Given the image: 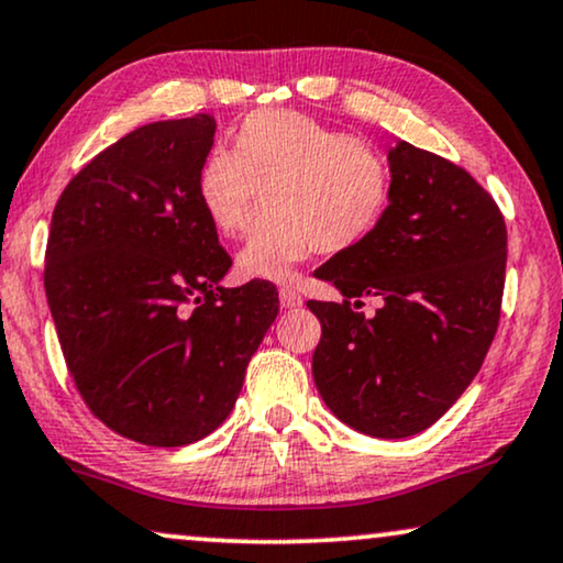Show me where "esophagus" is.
I'll list each match as a JSON object with an SVG mask.
<instances>
[{
	"label": "esophagus",
	"instance_id": "1",
	"mask_svg": "<svg viewBox=\"0 0 563 563\" xmlns=\"http://www.w3.org/2000/svg\"><path fill=\"white\" fill-rule=\"evenodd\" d=\"M277 296H280L283 309H296V306H301V301H303V298L298 296L294 288H288V286H283L280 290H277Z\"/></svg>",
	"mask_w": 563,
	"mask_h": 563
}]
</instances>
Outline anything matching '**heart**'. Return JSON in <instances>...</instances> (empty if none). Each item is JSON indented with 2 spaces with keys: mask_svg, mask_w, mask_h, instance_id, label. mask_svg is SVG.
Returning <instances> with one entry per match:
<instances>
[{
  "mask_svg": "<svg viewBox=\"0 0 563 563\" xmlns=\"http://www.w3.org/2000/svg\"><path fill=\"white\" fill-rule=\"evenodd\" d=\"M206 219L223 236L250 227L265 192L267 216L236 254L244 280H288L313 250L342 254L376 234L391 203V167L378 146L303 112L257 110L236 148L216 146L195 179Z\"/></svg>",
  "mask_w": 563,
  "mask_h": 563,
  "instance_id": "1",
  "label": "heart"
}]
</instances>
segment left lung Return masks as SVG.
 <instances>
[{
    "label": "left lung",
    "instance_id": "left-lung-1",
    "mask_svg": "<svg viewBox=\"0 0 563 563\" xmlns=\"http://www.w3.org/2000/svg\"><path fill=\"white\" fill-rule=\"evenodd\" d=\"M391 203L368 242L317 273L344 296L321 321L313 380L336 419L371 438L427 430L482 368L499 324L507 229L492 195L443 156L388 148ZM363 297L382 309L365 318Z\"/></svg>",
    "mask_w": 563,
    "mask_h": 563
}]
</instances>
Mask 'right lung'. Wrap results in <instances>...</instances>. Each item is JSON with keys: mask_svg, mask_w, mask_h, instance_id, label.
<instances>
[{"mask_svg": "<svg viewBox=\"0 0 563 563\" xmlns=\"http://www.w3.org/2000/svg\"><path fill=\"white\" fill-rule=\"evenodd\" d=\"M213 133L206 112L141 125L66 185L51 219L46 298L74 384L144 445L211 434L277 317L273 283L221 286L231 257L195 192Z\"/></svg>", "mask_w": 563, "mask_h": 563, "instance_id": "1", "label": "right lung"}]
</instances>
